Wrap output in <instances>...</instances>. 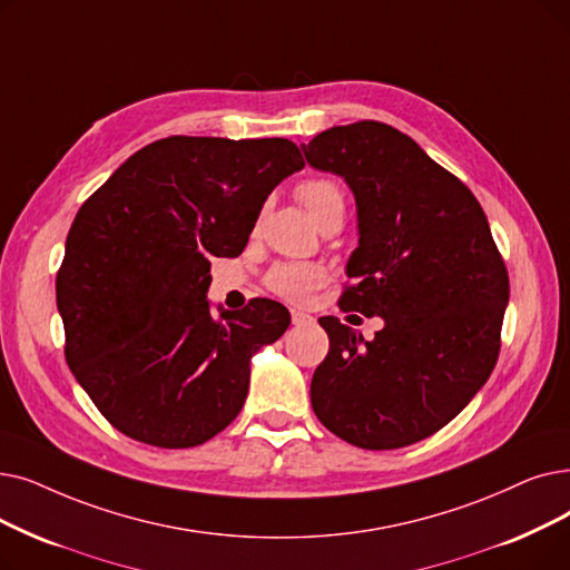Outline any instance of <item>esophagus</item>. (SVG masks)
<instances>
[{
  "label": "esophagus",
  "mask_w": 570,
  "mask_h": 570,
  "mask_svg": "<svg viewBox=\"0 0 570 570\" xmlns=\"http://www.w3.org/2000/svg\"><path fill=\"white\" fill-rule=\"evenodd\" d=\"M291 321H293L295 326H303V324H309L312 316L305 314V312H301V309H293V312H291Z\"/></svg>",
  "instance_id": "34e87169"
}]
</instances>
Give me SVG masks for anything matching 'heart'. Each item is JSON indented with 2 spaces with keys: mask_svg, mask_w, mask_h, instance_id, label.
Listing matches in <instances>:
<instances>
[{
  "mask_svg": "<svg viewBox=\"0 0 570 570\" xmlns=\"http://www.w3.org/2000/svg\"><path fill=\"white\" fill-rule=\"evenodd\" d=\"M305 212L316 226L328 218H344V190L335 179L312 177L295 186ZM267 288L288 303H305L309 295L326 282V269L314 263H279L267 272Z\"/></svg>",
  "mask_w": 570,
  "mask_h": 570,
  "instance_id": "obj_1",
  "label": "heart"
}]
</instances>
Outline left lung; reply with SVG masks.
Returning <instances> with one entry per match:
<instances>
[{"instance_id": "obj_1", "label": "left lung", "mask_w": 570, "mask_h": 570, "mask_svg": "<svg viewBox=\"0 0 570 570\" xmlns=\"http://www.w3.org/2000/svg\"><path fill=\"white\" fill-rule=\"evenodd\" d=\"M356 197L358 246L342 312L382 316L365 342L321 316L328 356L312 377L318 422L363 450H399L448 426L489 380L510 298L505 263L470 188L380 120L303 144Z\"/></svg>"}]
</instances>
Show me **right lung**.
Returning a JSON list of instances; mask_svg holds the SVG:
<instances>
[{"instance_id":"1","label":"right lung","mask_w":570,"mask_h":570,"mask_svg":"<svg viewBox=\"0 0 570 570\" xmlns=\"http://www.w3.org/2000/svg\"><path fill=\"white\" fill-rule=\"evenodd\" d=\"M303 167L282 137L177 135L81 205L56 279L65 358L114 429L184 450L239 414L252 356L291 316L267 298L212 314L209 258L242 254L272 188Z\"/></svg>"}]
</instances>
